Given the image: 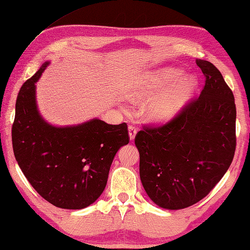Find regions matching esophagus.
<instances>
[{
	"mask_svg": "<svg viewBox=\"0 0 250 250\" xmlns=\"http://www.w3.org/2000/svg\"><path fill=\"white\" fill-rule=\"evenodd\" d=\"M128 131H129V138L130 140H134L135 139V136L137 134V128L134 125H129L128 126Z\"/></svg>",
	"mask_w": 250,
	"mask_h": 250,
	"instance_id": "esophagus-1",
	"label": "esophagus"
}]
</instances>
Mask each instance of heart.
<instances>
[{
	"label": "heart",
	"mask_w": 250,
	"mask_h": 250,
	"mask_svg": "<svg viewBox=\"0 0 250 250\" xmlns=\"http://www.w3.org/2000/svg\"><path fill=\"white\" fill-rule=\"evenodd\" d=\"M180 72L176 69H163L146 73L141 78L139 93L147 95L164 86L172 84L156 95L147 106L150 116L157 122H164L174 116L185 104L188 97L195 88V79L193 76L180 78Z\"/></svg>",
	"instance_id": "1"
}]
</instances>
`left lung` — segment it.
Wrapping results in <instances>:
<instances>
[{"instance_id": "8db88e82", "label": "left lung", "mask_w": 250, "mask_h": 250, "mask_svg": "<svg viewBox=\"0 0 250 250\" xmlns=\"http://www.w3.org/2000/svg\"><path fill=\"white\" fill-rule=\"evenodd\" d=\"M205 76L201 95L165 124L144 125L135 144L146 194L166 209L203 200L230 167L236 147V106L215 65L196 60Z\"/></svg>"}]
</instances>
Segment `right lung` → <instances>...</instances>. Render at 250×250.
<instances>
[{
  "mask_svg": "<svg viewBox=\"0 0 250 250\" xmlns=\"http://www.w3.org/2000/svg\"><path fill=\"white\" fill-rule=\"evenodd\" d=\"M45 62L25 81L16 100L12 127L13 150L33 189L54 206L82 209L104 192L116 152L129 142L127 124L100 120L70 127H54L41 118L35 82Z\"/></svg>",
  "mask_w": 250,
  "mask_h": 250,
  "instance_id": "right-lung-1",
  "label": "right lung"
}]
</instances>
